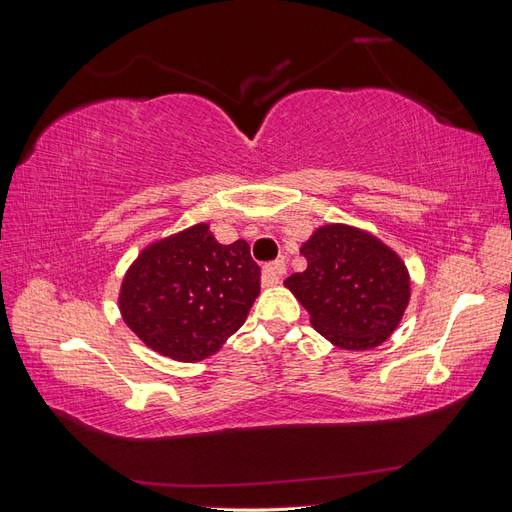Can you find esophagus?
Segmentation results:
<instances>
[{"label": "esophagus", "mask_w": 512, "mask_h": 512, "mask_svg": "<svg viewBox=\"0 0 512 512\" xmlns=\"http://www.w3.org/2000/svg\"><path fill=\"white\" fill-rule=\"evenodd\" d=\"M286 275V265L284 260H275V262H269V265L262 267V286H273L282 280V277Z\"/></svg>", "instance_id": "34e87169"}]
</instances>
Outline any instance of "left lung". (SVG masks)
Returning a JSON list of instances; mask_svg holds the SVG:
<instances>
[{"label":"left lung","mask_w":512,"mask_h":512,"mask_svg":"<svg viewBox=\"0 0 512 512\" xmlns=\"http://www.w3.org/2000/svg\"><path fill=\"white\" fill-rule=\"evenodd\" d=\"M301 254L307 269L284 284L322 337L344 350H369L391 337L410 299L406 265L391 247L363 230L329 224Z\"/></svg>","instance_id":"left-lung-1"}]
</instances>
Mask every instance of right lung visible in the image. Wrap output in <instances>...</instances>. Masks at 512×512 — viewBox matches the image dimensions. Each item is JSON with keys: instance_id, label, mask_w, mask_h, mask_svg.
Segmentation results:
<instances>
[{"instance_id": "add662e5", "label": "right lung", "mask_w": 512, "mask_h": 512, "mask_svg": "<svg viewBox=\"0 0 512 512\" xmlns=\"http://www.w3.org/2000/svg\"><path fill=\"white\" fill-rule=\"evenodd\" d=\"M258 292L250 245H222L196 224L143 250L123 277L119 309L151 350L196 363L239 331Z\"/></svg>"}]
</instances>
